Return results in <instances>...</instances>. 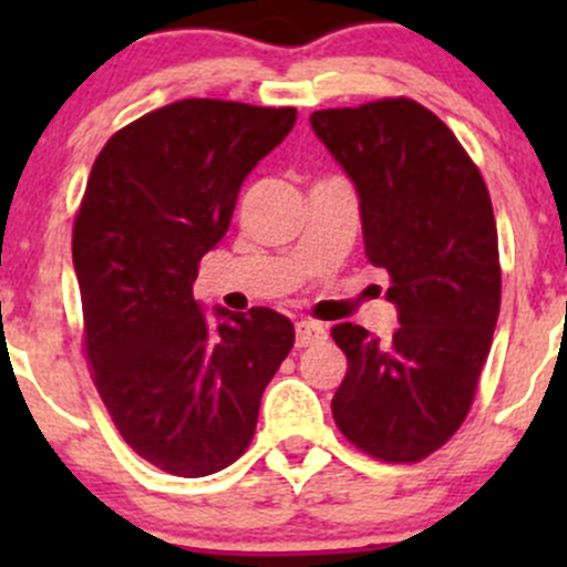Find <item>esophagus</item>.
<instances>
[{"label": "esophagus", "mask_w": 567, "mask_h": 567, "mask_svg": "<svg viewBox=\"0 0 567 567\" xmlns=\"http://www.w3.org/2000/svg\"><path fill=\"white\" fill-rule=\"evenodd\" d=\"M326 337V329L316 320H301V323H296V346L299 348H307V346H316Z\"/></svg>", "instance_id": "34e87169"}]
</instances>
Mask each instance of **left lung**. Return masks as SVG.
Segmentation results:
<instances>
[{"instance_id":"8db88e82","label":"left lung","mask_w":567,"mask_h":567,"mask_svg":"<svg viewBox=\"0 0 567 567\" xmlns=\"http://www.w3.org/2000/svg\"><path fill=\"white\" fill-rule=\"evenodd\" d=\"M312 131L359 194L364 255L390 274V340L331 329L348 373L331 400L342 436L416 463L466 420L499 318L502 271L488 188L453 131L422 104L320 109Z\"/></svg>"}]
</instances>
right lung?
I'll use <instances>...</instances> for the list:
<instances>
[{
    "label": "right lung",
    "mask_w": 567,
    "mask_h": 567,
    "mask_svg": "<svg viewBox=\"0 0 567 567\" xmlns=\"http://www.w3.org/2000/svg\"><path fill=\"white\" fill-rule=\"evenodd\" d=\"M296 123V109L186 99L120 128L73 221L84 351L120 436L177 477L230 466L255 436L262 390L293 348L268 307L216 326L194 299L205 251L238 192Z\"/></svg>",
    "instance_id": "add662e5"
}]
</instances>
